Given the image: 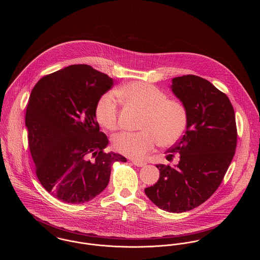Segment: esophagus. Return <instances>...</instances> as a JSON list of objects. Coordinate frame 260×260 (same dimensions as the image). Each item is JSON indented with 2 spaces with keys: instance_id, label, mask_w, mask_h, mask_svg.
<instances>
[{
  "instance_id": "34e87169",
  "label": "esophagus",
  "mask_w": 260,
  "mask_h": 260,
  "mask_svg": "<svg viewBox=\"0 0 260 260\" xmlns=\"http://www.w3.org/2000/svg\"><path fill=\"white\" fill-rule=\"evenodd\" d=\"M132 161L134 162V165H136V167H144V166H146L145 161H138V160H132Z\"/></svg>"
}]
</instances>
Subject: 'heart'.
<instances>
[{
    "label": "heart",
    "instance_id": "obj_1",
    "mask_svg": "<svg viewBox=\"0 0 260 260\" xmlns=\"http://www.w3.org/2000/svg\"><path fill=\"white\" fill-rule=\"evenodd\" d=\"M118 92L146 111L141 124L143 131L124 132L114 136L113 146L121 154L143 159L158 142L161 146H171L184 134L188 110L180 100L169 99L161 88L145 82L128 83ZM119 105L120 99L116 92L104 93L95 107L99 123L108 129L117 128Z\"/></svg>",
    "mask_w": 260,
    "mask_h": 260
}]
</instances>
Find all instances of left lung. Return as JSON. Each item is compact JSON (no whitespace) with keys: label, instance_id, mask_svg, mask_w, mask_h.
I'll list each match as a JSON object with an SVG mask.
<instances>
[{"label":"left lung","instance_id":"1","mask_svg":"<svg viewBox=\"0 0 260 260\" xmlns=\"http://www.w3.org/2000/svg\"><path fill=\"white\" fill-rule=\"evenodd\" d=\"M172 84L188 110L184 135L166 152L169 161L179 153V161L157 165L160 178L144 191L161 210L179 213L202 205L220 185L235 155L237 127L230 100L208 80L186 75Z\"/></svg>","mask_w":260,"mask_h":260}]
</instances>
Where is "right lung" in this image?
Masks as SVG:
<instances>
[{"label": "right lung", "instance_id": "obj_1", "mask_svg": "<svg viewBox=\"0 0 260 260\" xmlns=\"http://www.w3.org/2000/svg\"><path fill=\"white\" fill-rule=\"evenodd\" d=\"M114 84L89 65H70L43 77L30 94L25 124L38 179L68 204L86 203L108 185L112 165L124 156L105 153L95 107Z\"/></svg>", "mask_w": 260, "mask_h": 260}]
</instances>
